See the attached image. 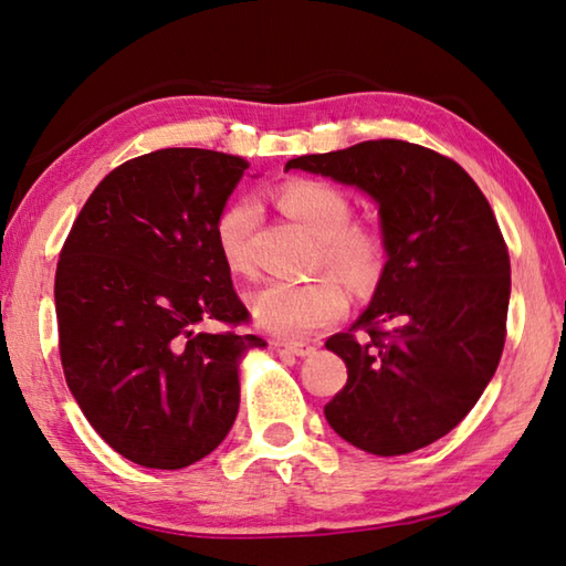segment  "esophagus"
I'll list each match as a JSON object with an SVG mask.
<instances>
[{
    "label": "esophagus",
    "mask_w": 566,
    "mask_h": 566,
    "mask_svg": "<svg viewBox=\"0 0 566 566\" xmlns=\"http://www.w3.org/2000/svg\"><path fill=\"white\" fill-rule=\"evenodd\" d=\"M275 345L285 347L287 352H293V355H297V357H311L315 352V345L303 343V339H275Z\"/></svg>",
    "instance_id": "obj_1"
}]
</instances>
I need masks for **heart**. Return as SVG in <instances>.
<instances>
[{
  "label": "heart",
  "instance_id": "1",
  "mask_svg": "<svg viewBox=\"0 0 566 566\" xmlns=\"http://www.w3.org/2000/svg\"><path fill=\"white\" fill-rule=\"evenodd\" d=\"M279 205L317 239V265H327L359 295L371 293L381 283L387 269L384 231L377 223L349 221L352 201L337 185L325 179H291L279 189ZM255 214V199L243 197L223 207L217 217V249L233 273L251 269L249 233ZM338 280L319 275L307 283H269L259 287L249 297L255 323L269 333L287 337L311 335L335 323L349 307L347 287Z\"/></svg>",
  "mask_w": 566,
  "mask_h": 566
}]
</instances>
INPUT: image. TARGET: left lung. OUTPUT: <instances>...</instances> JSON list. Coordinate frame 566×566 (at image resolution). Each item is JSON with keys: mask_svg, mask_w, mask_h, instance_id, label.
Returning a JSON list of instances; mask_svg holds the SVG:
<instances>
[{"mask_svg": "<svg viewBox=\"0 0 566 566\" xmlns=\"http://www.w3.org/2000/svg\"><path fill=\"white\" fill-rule=\"evenodd\" d=\"M285 169L365 189L387 239L369 307L325 343L347 365L327 423L375 455L439 441L481 399L505 347L510 255L485 195L451 157L403 140L303 155Z\"/></svg>", "mask_w": 566, "mask_h": 566, "instance_id": "8db88e82", "label": "left lung"}]
</instances>
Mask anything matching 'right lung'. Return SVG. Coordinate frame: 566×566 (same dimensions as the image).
Masks as SVG:
<instances>
[{"label":"right lung","instance_id":"obj_1","mask_svg":"<svg viewBox=\"0 0 566 566\" xmlns=\"http://www.w3.org/2000/svg\"><path fill=\"white\" fill-rule=\"evenodd\" d=\"M249 163L167 147L105 175L56 265L63 375L85 419L127 461L177 471L227 439L239 359L265 347L221 261L214 223ZM228 325L205 334L198 325Z\"/></svg>","mask_w":566,"mask_h":566}]
</instances>
